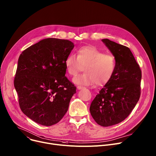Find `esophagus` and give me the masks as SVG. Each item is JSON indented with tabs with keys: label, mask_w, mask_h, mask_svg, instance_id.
<instances>
[{
	"label": "esophagus",
	"mask_w": 156,
	"mask_h": 156,
	"mask_svg": "<svg viewBox=\"0 0 156 156\" xmlns=\"http://www.w3.org/2000/svg\"><path fill=\"white\" fill-rule=\"evenodd\" d=\"M85 87H82V86H78L77 87V88L78 89V90H81V89H83V88H84Z\"/></svg>",
	"instance_id": "esophagus-1"
}]
</instances>
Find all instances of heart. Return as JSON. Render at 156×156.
Segmentation results:
<instances>
[{
    "instance_id": "b5f03b06",
    "label": "heart",
    "mask_w": 156,
    "mask_h": 156,
    "mask_svg": "<svg viewBox=\"0 0 156 156\" xmlns=\"http://www.w3.org/2000/svg\"><path fill=\"white\" fill-rule=\"evenodd\" d=\"M77 56L69 54L65 61L68 74L75 76L81 68L85 66V73L75 77V83L81 85H91L97 83L103 85L111 79L116 66V59L112 54L105 53L94 46H85L79 48Z\"/></svg>"
}]
</instances>
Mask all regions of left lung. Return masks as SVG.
Returning a JSON list of instances; mask_svg holds the SVG:
<instances>
[{
  "mask_svg": "<svg viewBox=\"0 0 156 156\" xmlns=\"http://www.w3.org/2000/svg\"><path fill=\"white\" fill-rule=\"evenodd\" d=\"M105 44L116 59L111 79L91 103L90 113L98 125L108 127L125 120L140 96L142 72L130 49L108 39Z\"/></svg>",
  "mask_w": 156,
  "mask_h": 156,
  "instance_id": "left-lung-1",
  "label": "left lung"
}]
</instances>
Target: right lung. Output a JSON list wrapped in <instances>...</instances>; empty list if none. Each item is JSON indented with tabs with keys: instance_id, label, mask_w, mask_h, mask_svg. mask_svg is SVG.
I'll use <instances>...</instances> for the list:
<instances>
[{
	"instance_id": "add662e5",
	"label": "right lung",
	"mask_w": 156,
	"mask_h": 156,
	"mask_svg": "<svg viewBox=\"0 0 156 156\" xmlns=\"http://www.w3.org/2000/svg\"><path fill=\"white\" fill-rule=\"evenodd\" d=\"M71 41L47 38L20 54L14 78L20 109L35 122L51 126L67 112L76 88L65 76Z\"/></svg>"
}]
</instances>
